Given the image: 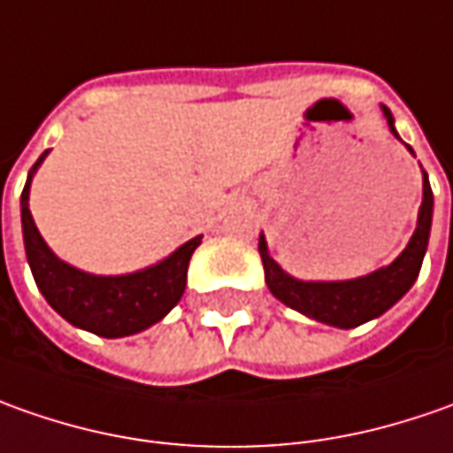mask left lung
<instances>
[{"label":"left lung","mask_w":453,"mask_h":453,"mask_svg":"<svg viewBox=\"0 0 453 453\" xmlns=\"http://www.w3.org/2000/svg\"><path fill=\"white\" fill-rule=\"evenodd\" d=\"M383 118L388 122V130L396 134L394 115L388 107H383ZM431 215H434V193H431L429 175L424 173V200H421L416 230H413L409 245L391 265L361 275V278H353V280H328V283L298 280L275 263L268 253V242L260 235L257 253L263 260L265 283L280 303H286L308 319L326 323V326H335V328H356L366 320L379 319L409 293L413 280L418 278L424 256H426Z\"/></svg>","instance_id":"1"}]
</instances>
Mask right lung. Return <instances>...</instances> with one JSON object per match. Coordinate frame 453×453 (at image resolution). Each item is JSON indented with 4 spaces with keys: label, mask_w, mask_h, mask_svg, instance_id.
Returning <instances> with one entry per match:
<instances>
[{
    "label": "right lung",
    "mask_w": 453,
    "mask_h": 453,
    "mask_svg": "<svg viewBox=\"0 0 453 453\" xmlns=\"http://www.w3.org/2000/svg\"><path fill=\"white\" fill-rule=\"evenodd\" d=\"M47 152L32 165L22 190L24 250L37 288L62 319L102 338H122L155 326L182 298L188 263L203 235L180 245L175 253L137 273L92 275L72 268L70 263L59 260L50 250L29 212L32 175L37 173Z\"/></svg>",
    "instance_id": "obj_1"
}]
</instances>
